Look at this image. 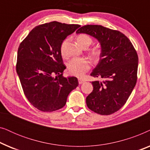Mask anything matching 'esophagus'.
Here are the masks:
<instances>
[{"mask_svg":"<svg viewBox=\"0 0 150 150\" xmlns=\"http://www.w3.org/2000/svg\"><path fill=\"white\" fill-rule=\"evenodd\" d=\"M84 82H85V81H84L83 80H82V79H79V83L80 84V85H81V84H82V83H83Z\"/></svg>","mask_w":150,"mask_h":150,"instance_id":"esophagus-1","label":"esophagus"}]
</instances>
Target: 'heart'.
I'll return each mask as SVG.
<instances>
[{"instance_id": "heart-1", "label": "heart", "mask_w": 150, "mask_h": 150, "mask_svg": "<svg viewBox=\"0 0 150 150\" xmlns=\"http://www.w3.org/2000/svg\"><path fill=\"white\" fill-rule=\"evenodd\" d=\"M77 42L83 48H88L92 43L93 40L91 37L86 34H81L76 38ZM68 40H64L61 46V53L63 56L65 55V46ZM91 56L93 59H98L101 54V51L99 48H93L90 52ZM68 71L71 75L75 76L81 77L89 70L91 67V63L89 61L85 58H73L68 63Z\"/></svg>"}]
</instances>
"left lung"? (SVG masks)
<instances>
[{
    "label": "left lung",
    "instance_id": "obj_1",
    "mask_svg": "<svg viewBox=\"0 0 150 150\" xmlns=\"http://www.w3.org/2000/svg\"><path fill=\"white\" fill-rule=\"evenodd\" d=\"M76 33H86L101 45L99 63L91 74L101 81H93V89L86 98L87 107L108 115L126 104L137 81L138 55L130 40L117 30L101 25H85Z\"/></svg>",
    "mask_w": 150,
    "mask_h": 150
}]
</instances>
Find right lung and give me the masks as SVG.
I'll list each match as a JSON object with an SVG mask.
<instances>
[{"instance_id": "add662e5", "label": "right lung", "mask_w": 150, "mask_h": 150, "mask_svg": "<svg viewBox=\"0 0 150 150\" xmlns=\"http://www.w3.org/2000/svg\"><path fill=\"white\" fill-rule=\"evenodd\" d=\"M80 26L57 21L40 24L20 43L16 71L26 98L41 111L63 108L69 93L79 85L77 78L63 76L66 67L61 46Z\"/></svg>"}]
</instances>
